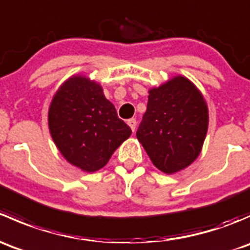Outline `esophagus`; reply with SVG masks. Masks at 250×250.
<instances>
[{
  "mask_svg": "<svg viewBox=\"0 0 250 250\" xmlns=\"http://www.w3.org/2000/svg\"><path fill=\"white\" fill-rule=\"evenodd\" d=\"M127 123L130 127V129H132L133 132H135V128H137V120H135V118H130V120H128Z\"/></svg>",
  "mask_w": 250,
  "mask_h": 250,
  "instance_id": "34e87169",
  "label": "esophagus"
}]
</instances>
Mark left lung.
I'll return each mask as SVG.
<instances>
[{"instance_id": "1", "label": "left lung", "mask_w": 250, "mask_h": 250, "mask_svg": "<svg viewBox=\"0 0 250 250\" xmlns=\"http://www.w3.org/2000/svg\"><path fill=\"white\" fill-rule=\"evenodd\" d=\"M137 138L153 165L173 174L200 155L208 129V109L200 90L183 76L148 92Z\"/></svg>"}]
</instances>
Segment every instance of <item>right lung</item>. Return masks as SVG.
Listing matches in <instances>:
<instances>
[{"instance_id": "right-lung-1", "label": "right lung", "mask_w": 250, "mask_h": 250, "mask_svg": "<svg viewBox=\"0 0 250 250\" xmlns=\"http://www.w3.org/2000/svg\"><path fill=\"white\" fill-rule=\"evenodd\" d=\"M48 123L55 145L71 165L95 172L132 134L102 87L85 77L66 81L52 100Z\"/></svg>"}]
</instances>
